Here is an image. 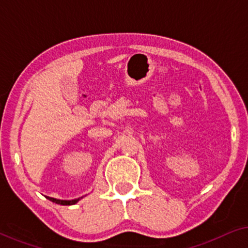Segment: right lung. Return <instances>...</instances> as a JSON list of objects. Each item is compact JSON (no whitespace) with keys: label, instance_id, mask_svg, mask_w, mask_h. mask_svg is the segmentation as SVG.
<instances>
[{"label":"right lung","instance_id":"1","mask_svg":"<svg viewBox=\"0 0 248 248\" xmlns=\"http://www.w3.org/2000/svg\"><path fill=\"white\" fill-rule=\"evenodd\" d=\"M47 199H48L49 201H52L54 203H57V204H61V205H72V204H76V203L80 200V199H77V200H71V201H63V200H56V199L49 198V196H47Z\"/></svg>","mask_w":248,"mask_h":248}]
</instances>
